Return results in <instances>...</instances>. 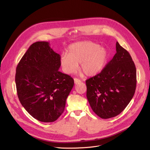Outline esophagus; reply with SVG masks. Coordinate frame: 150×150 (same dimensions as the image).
Here are the masks:
<instances>
[{"label": "esophagus", "instance_id": "esophagus-1", "mask_svg": "<svg viewBox=\"0 0 150 150\" xmlns=\"http://www.w3.org/2000/svg\"><path fill=\"white\" fill-rule=\"evenodd\" d=\"M74 83H75L76 84H77V83H79V82H81V80H79V79H77V78H74Z\"/></svg>", "mask_w": 150, "mask_h": 150}]
</instances>
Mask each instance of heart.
I'll list each match as a JSON object with an SVG mask.
<instances>
[{"mask_svg": "<svg viewBox=\"0 0 150 150\" xmlns=\"http://www.w3.org/2000/svg\"><path fill=\"white\" fill-rule=\"evenodd\" d=\"M109 57L105 48L90 41L74 42L67 49V54L60 58V64L64 73H74L79 63V69L87 76H93L104 68Z\"/></svg>", "mask_w": 150, "mask_h": 150, "instance_id": "obj_1", "label": "heart"}]
</instances>
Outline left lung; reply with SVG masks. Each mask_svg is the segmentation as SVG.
<instances>
[{"instance_id":"1","label":"left lung","mask_w":150,"mask_h":150,"mask_svg":"<svg viewBox=\"0 0 150 150\" xmlns=\"http://www.w3.org/2000/svg\"><path fill=\"white\" fill-rule=\"evenodd\" d=\"M116 51L100 73L86 81L89 104L93 111L104 119L123 111L136 88V68L131 56L118 42Z\"/></svg>"}]
</instances>
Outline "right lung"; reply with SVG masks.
I'll list each match as a JSON object with an SVG mask.
<instances>
[{"instance_id": "1", "label": "right lung", "mask_w": 150, "mask_h": 150, "mask_svg": "<svg viewBox=\"0 0 150 150\" xmlns=\"http://www.w3.org/2000/svg\"><path fill=\"white\" fill-rule=\"evenodd\" d=\"M60 55L46 41L34 42L16 67L18 96L27 112L42 122H53L65 110L74 79L59 71Z\"/></svg>"}]
</instances>
